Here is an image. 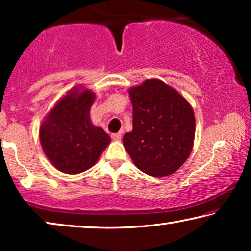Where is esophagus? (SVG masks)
<instances>
[{
  "label": "esophagus",
  "instance_id": "1",
  "mask_svg": "<svg viewBox=\"0 0 251 251\" xmlns=\"http://www.w3.org/2000/svg\"><path fill=\"white\" fill-rule=\"evenodd\" d=\"M122 138V132H119V133H114V135H112V139L115 140V142H120Z\"/></svg>",
  "mask_w": 251,
  "mask_h": 251
}]
</instances>
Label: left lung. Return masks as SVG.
<instances>
[{"mask_svg":"<svg viewBox=\"0 0 251 251\" xmlns=\"http://www.w3.org/2000/svg\"><path fill=\"white\" fill-rule=\"evenodd\" d=\"M132 131L123 145L135 166L152 177L174 174L193 149L195 116L186 99L157 78L129 89Z\"/></svg>","mask_w":251,"mask_h":251,"instance_id":"left-lung-1","label":"left lung"}]
</instances>
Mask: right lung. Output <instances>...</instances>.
<instances>
[{
	"mask_svg": "<svg viewBox=\"0 0 251 251\" xmlns=\"http://www.w3.org/2000/svg\"><path fill=\"white\" fill-rule=\"evenodd\" d=\"M96 94L78 84L50 109L40 126V142L52 166L65 174H80L97 162L111 138L94 126L90 108Z\"/></svg>",
	"mask_w": 251,
	"mask_h": 251,
	"instance_id": "add662e5",
	"label": "right lung"
}]
</instances>
